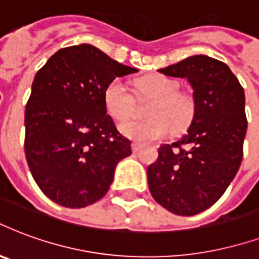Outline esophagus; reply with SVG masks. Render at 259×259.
I'll return each mask as SVG.
<instances>
[{"instance_id": "34e87169", "label": "esophagus", "mask_w": 259, "mask_h": 259, "mask_svg": "<svg viewBox=\"0 0 259 259\" xmlns=\"http://www.w3.org/2000/svg\"><path fill=\"white\" fill-rule=\"evenodd\" d=\"M132 149H133V152H139L140 149H141V145L139 143H133L132 144Z\"/></svg>"}]
</instances>
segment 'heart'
Returning <instances> with one entry per match:
<instances>
[{
  "instance_id": "b5f03b06",
  "label": "heart",
  "mask_w": 259,
  "mask_h": 259,
  "mask_svg": "<svg viewBox=\"0 0 259 259\" xmlns=\"http://www.w3.org/2000/svg\"><path fill=\"white\" fill-rule=\"evenodd\" d=\"M140 97L152 99L145 120H129L120 124L122 135L136 141H151L167 135L183 133L192 123L198 110L193 92L178 89V82L162 74L141 78L136 83ZM104 104L108 114L118 122L129 119L135 112V97L119 78L112 79L104 91Z\"/></svg>"
}]
</instances>
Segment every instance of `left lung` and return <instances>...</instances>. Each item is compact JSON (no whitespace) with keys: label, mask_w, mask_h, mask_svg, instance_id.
<instances>
[{"label":"left lung","mask_w":259,"mask_h":259,"mask_svg":"<svg viewBox=\"0 0 259 259\" xmlns=\"http://www.w3.org/2000/svg\"><path fill=\"white\" fill-rule=\"evenodd\" d=\"M159 72L187 78L198 110L187 135L159 147L156 162L147 170L149 191L162 207L188 217L211 207L240 167L247 132L244 91L225 63L204 55Z\"/></svg>","instance_id":"obj_1"}]
</instances>
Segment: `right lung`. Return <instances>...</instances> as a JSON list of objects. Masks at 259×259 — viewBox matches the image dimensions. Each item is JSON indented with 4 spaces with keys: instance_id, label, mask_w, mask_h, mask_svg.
<instances>
[{
    "instance_id": "obj_1",
    "label": "right lung",
    "mask_w": 259,
    "mask_h": 259,
    "mask_svg": "<svg viewBox=\"0 0 259 259\" xmlns=\"http://www.w3.org/2000/svg\"><path fill=\"white\" fill-rule=\"evenodd\" d=\"M133 72L88 44L63 48L38 70L24 114V152L32 178L57 204L82 208L100 200L115 166L132 155L130 140L107 115L104 91Z\"/></svg>"
}]
</instances>
